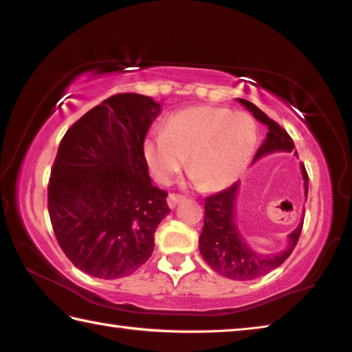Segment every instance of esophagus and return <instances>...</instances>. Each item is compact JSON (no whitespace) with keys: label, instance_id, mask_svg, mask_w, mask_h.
<instances>
[{"label":"esophagus","instance_id":"34e87169","mask_svg":"<svg viewBox=\"0 0 352 352\" xmlns=\"http://www.w3.org/2000/svg\"><path fill=\"white\" fill-rule=\"evenodd\" d=\"M182 200H184L183 195H177V194H169L168 197V205L169 208H175L178 204H180Z\"/></svg>","mask_w":352,"mask_h":352}]
</instances>
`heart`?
Returning <instances> with one entry per match:
<instances>
[{
	"label": "heart",
	"instance_id": "obj_1",
	"mask_svg": "<svg viewBox=\"0 0 352 352\" xmlns=\"http://www.w3.org/2000/svg\"><path fill=\"white\" fill-rule=\"evenodd\" d=\"M256 142L258 129L248 113L197 105L170 115L164 132L147 133L142 157L160 184H169L188 158L190 180L219 190L243 174Z\"/></svg>",
	"mask_w": 352,
	"mask_h": 352
}]
</instances>
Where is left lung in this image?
<instances>
[{
  "instance_id": "8db88e82",
  "label": "left lung",
  "mask_w": 352,
  "mask_h": 352,
  "mask_svg": "<svg viewBox=\"0 0 352 352\" xmlns=\"http://www.w3.org/2000/svg\"><path fill=\"white\" fill-rule=\"evenodd\" d=\"M237 102L245 107L259 122L269 127L264 142L254 155L253 163L265 157V155L275 152H295L298 157L294 141L279 124L270 119L250 100L237 98ZM301 175L302 180H305V195L307 199L309 178L302 164ZM237 192H239V182L231 184L228 189L222 190V192L205 199V223L199 239V248L201 258L219 275L234 279V281H252V279L275 270L276 267L281 265L289 258L296 245L298 237L301 234L302 222L298 223L296 228L289 234L287 247L281 253L262 254L256 252L243 239L236 225Z\"/></svg>"
}]
</instances>
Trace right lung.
<instances>
[{
    "label": "right lung",
    "mask_w": 352,
    "mask_h": 352,
    "mask_svg": "<svg viewBox=\"0 0 352 352\" xmlns=\"http://www.w3.org/2000/svg\"><path fill=\"white\" fill-rule=\"evenodd\" d=\"M160 113L152 98L115 94L74 122L58 146L47 211L58 245L87 275L124 278L152 256L155 230L170 211L142 157Z\"/></svg>",
    "instance_id": "add662e5"
}]
</instances>
